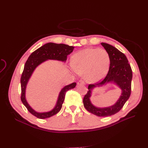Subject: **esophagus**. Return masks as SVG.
<instances>
[{"instance_id": "34e87169", "label": "esophagus", "mask_w": 148, "mask_h": 148, "mask_svg": "<svg viewBox=\"0 0 148 148\" xmlns=\"http://www.w3.org/2000/svg\"><path fill=\"white\" fill-rule=\"evenodd\" d=\"M77 84H78V85H84V84H85V83L83 80H80L79 82H78V83H77Z\"/></svg>"}]
</instances>
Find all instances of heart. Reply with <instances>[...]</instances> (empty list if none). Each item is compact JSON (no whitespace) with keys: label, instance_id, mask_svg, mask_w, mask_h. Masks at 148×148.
<instances>
[{"label":"heart","instance_id":"1","mask_svg":"<svg viewBox=\"0 0 148 148\" xmlns=\"http://www.w3.org/2000/svg\"><path fill=\"white\" fill-rule=\"evenodd\" d=\"M72 65L77 73L85 74L86 81L94 83L102 80L106 74L110 65V56L104 49H86L73 57Z\"/></svg>","mask_w":148,"mask_h":148}]
</instances>
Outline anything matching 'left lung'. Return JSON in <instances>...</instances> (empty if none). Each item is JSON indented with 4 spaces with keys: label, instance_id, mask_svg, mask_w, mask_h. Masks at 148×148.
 Masks as SVG:
<instances>
[{
    "label": "left lung",
    "instance_id": "obj_1",
    "mask_svg": "<svg viewBox=\"0 0 148 148\" xmlns=\"http://www.w3.org/2000/svg\"><path fill=\"white\" fill-rule=\"evenodd\" d=\"M101 45L108 52L110 56V67L104 79L95 84L88 86L87 94L83 98V105L90 113L98 116H112L119 112L130 97L131 92V80L133 77L132 69L126 56L114 47L104 42ZM112 81L118 86L122 90L119 99L114 105L105 108H98L94 106L90 100L91 90L95 87Z\"/></svg>",
    "mask_w": 148,
    "mask_h": 148
}]
</instances>
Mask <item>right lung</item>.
Wrapping results in <instances>:
<instances>
[{"label": "right lung", "instance_id": "1", "mask_svg": "<svg viewBox=\"0 0 148 148\" xmlns=\"http://www.w3.org/2000/svg\"><path fill=\"white\" fill-rule=\"evenodd\" d=\"M74 47L64 44H55L49 42L45 44L40 48L38 49L29 56L25 63L24 69L21 77V100L23 104L27 108V110L34 116L39 119H45L51 117L57 114L61 109L63 104L66 92L73 89L76 86V83H73L65 86L60 92L57 103L53 108L50 112L44 113H38L35 111L27 103L26 97V88L27 83L32 75L35 68L42 62L48 59L58 60L65 62L67 59V56L73 52Z\"/></svg>", "mask_w": 148, "mask_h": 148}]
</instances>
